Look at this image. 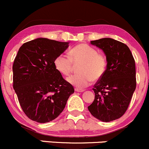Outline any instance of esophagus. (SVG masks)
Returning a JSON list of instances; mask_svg holds the SVG:
<instances>
[{"label": "esophagus", "mask_w": 149, "mask_h": 149, "mask_svg": "<svg viewBox=\"0 0 149 149\" xmlns=\"http://www.w3.org/2000/svg\"><path fill=\"white\" fill-rule=\"evenodd\" d=\"M75 91H76V92H84V91H85V90H84V89H79V88H76V89H75Z\"/></svg>", "instance_id": "esophagus-1"}]
</instances>
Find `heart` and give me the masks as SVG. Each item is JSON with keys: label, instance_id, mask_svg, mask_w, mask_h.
<instances>
[{"label": "heart", "instance_id": "heart-1", "mask_svg": "<svg viewBox=\"0 0 149 149\" xmlns=\"http://www.w3.org/2000/svg\"><path fill=\"white\" fill-rule=\"evenodd\" d=\"M69 57L66 55H58L54 60L56 70L63 76H68L73 68V64H80L79 74L67 79V81L75 87L82 88L87 87L92 81L101 79L106 68V59L102 54L89 45L81 43L70 50Z\"/></svg>", "mask_w": 149, "mask_h": 149}]
</instances>
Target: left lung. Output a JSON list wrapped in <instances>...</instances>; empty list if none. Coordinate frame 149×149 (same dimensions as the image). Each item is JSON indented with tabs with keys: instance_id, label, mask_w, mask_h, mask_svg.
<instances>
[{
	"instance_id": "8db88e82",
	"label": "left lung",
	"mask_w": 149,
	"mask_h": 149,
	"mask_svg": "<svg viewBox=\"0 0 149 149\" xmlns=\"http://www.w3.org/2000/svg\"><path fill=\"white\" fill-rule=\"evenodd\" d=\"M91 43L102 50L107 65L93 87L94 101L88 109L97 119L112 121L125 113L136 89L135 61L129 48L116 40L104 38Z\"/></svg>"
}]
</instances>
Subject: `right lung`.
I'll return each instance as SVG.
<instances>
[{"mask_svg":"<svg viewBox=\"0 0 149 149\" xmlns=\"http://www.w3.org/2000/svg\"><path fill=\"white\" fill-rule=\"evenodd\" d=\"M68 44L38 38L23 43L18 50L13 65V88L30 119L38 123L54 120L74 93L73 86L54 66L55 58Z\"/></svg>","mask_w":149,"mask_h":149,"instance_id":"right-lung-1","label":"right lung"}]
</instances>
